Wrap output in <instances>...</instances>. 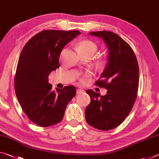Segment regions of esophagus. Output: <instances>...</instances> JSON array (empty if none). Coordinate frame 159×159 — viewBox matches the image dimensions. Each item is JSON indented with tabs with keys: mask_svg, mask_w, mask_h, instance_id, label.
I'll use <instances>...</instances> for the list:
<instances>
[{
	"mask_svg": "<svg viewBox=\"0 0 159 159\" xmlns=\"http://www.w3.org/2000/svg\"><path fill=\"white\" fill-rule=\"evenodd\" d=\"M85 91L83 90H81V89H78L77 90H76V93L77 94H80V93H84Z\"/></svg>",
	"mask_w": 159,
	"mask_h": 159,
	"instance_id": "esophagus-1",
	"label": "esophagus"
}]
</instances>
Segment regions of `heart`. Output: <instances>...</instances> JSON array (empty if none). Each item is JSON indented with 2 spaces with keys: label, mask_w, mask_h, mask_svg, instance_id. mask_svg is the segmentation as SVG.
I'll return each mask as SVG.
<instances>
[{
  "label": "heart",
  "mask_w": 159,
  "mask_h": 159,
  "mask_svg": "<svg viewBox=\"0 0 159 159\" xmlns=\"http://www.w3.org/2000/svg\"><path fill=\"white\" fill-rule=\"evenodd\" d=\"M77 50L79 54H90L93 55L98 50V45L92 41L83 40L76 45Z\"/></svg>",
  "instance_id": "obj_1"
}]
</instances>
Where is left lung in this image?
<instances>
[{
	"label": "left lung",
	"instance_id": "8db88e82",
	"mask_svg": "<svg viewBox=\"0 0 159 159\" xmlns=\"http://www.w3.org/2000/svg\"><path fill=\"white\" fill-rule=\"evenodd\" d=\"M105 43L107 63L95 85L106 88L105 95L86 90L90 103L85 109V120L101 130H109L122 123L130 112L137 98L139 66L133 49L117 34L101 31L90 32Z\"/></svg>",
	"mask_w": 159,
	"mask_h": 159
}]
</instances>
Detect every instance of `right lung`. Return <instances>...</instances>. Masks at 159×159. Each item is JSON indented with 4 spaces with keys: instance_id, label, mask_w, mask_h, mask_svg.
<instances>
[{
    "instance_id": "right-lung-1",
    "label": "right lung",
    "mask_w": 159,
    "mask_h": 159,
    "mask_svg": "<svg viewBox=\"0 0 159 159\" xmlns=\"http://www.w3.org/2000/svg\"><path fill=\"white\" fill-rule=\"evenodd\" d=\"M80 34L78 30L43 31L32 37L21 51L15 78L16 96L26 115L39 126L60 123L67 104L76 95L73 85L52 90L48 76L60 67L63 48Z\"/></svg>"
}]
</instances>
